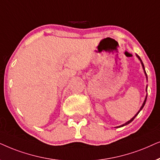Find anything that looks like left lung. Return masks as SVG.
I'll return each instance as SVG.
<instances>
[{
	"mask_svg": "<svg viewBox=\"0 0 160 160\" xmlns=\"http://www.w3.org/2000/svg\"><path fill=\"white\" fill-rule=\"evenodd\" d=\"M137 56L138 57V58H139V59H140V57H139V56H138V55H137ZM140 61H141V60H140ZM141 63H142V67H143V69H144V66H143V63H142V61H141ZM145 74H146V72H145ZM146 76H147V75H146ZM146 99H147V97H146V99H145V101H144V102H143V104H142V107H141V108H140V110H139V111H138V113H137V114H136V115H135V116H134V117H133V118H132L130 121H127V123H124V124L121 125V126H120V127H123V126H125V125H127V124H129V123H130V122H132V121L134 120V119H135V117H136V116H138V113H139V112H140V110H141L142 109V108H143V107H144L145 104H146Z\"/></svg>",
	"mask_w": 160,
	"mask_h": 160,
	"instance_id": "8db88e82",
	"label": "left lung"
}]
</instances>
